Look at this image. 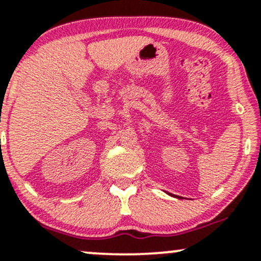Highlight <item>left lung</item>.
<instances>
[{
	"instance_id": "obj_1",
	"label": "left lung",
	"mask_w": 261,
	"mask_h": 261,
	"mask_svg": "<svg viewBox=\"0 0 261 261\" xmlns=\"http://www.w3.org/2000/svg\"><path fill=\"white\" fill-rule=\"evenodd\" d=\"M170 195H172V194H170ZM178 198H179V197H178Z\"/></svg>"
}]
</instances>
